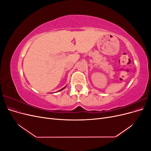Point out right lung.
I'll list each match as a JSON object with an SVG mask.
<instances>
[{
    "mask_svg": "<svg viewBox=\"0 0 151 151\" xmlns=\"http://www.w3.org/2000/svg\"><path fill=\"white\" fill-rule=\"evenodd\" d=\"M65 88H66V86H65V87H64V88H62V89H60V91H62V90H63V89H65Z\"/></svg>",
    "mask_w": 151,
    "mask_h": 151,
    "instance_id": "add662e5",
    "label": "right lung"
}]
</instances>
